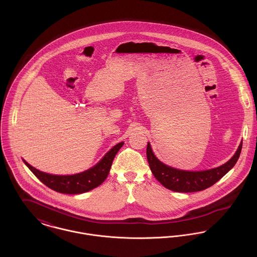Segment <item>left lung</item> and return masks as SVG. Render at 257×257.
<instances>
[{
	"instance_id": "left-lung-1",
	"label": "left lung",
	"mask_w": 257,
	"mask_h": 257,
	"mask_svg": "<svg viewBox=\"0 0 257 257\" xmlns=\"http://www.w3.org/2000/svg\"><path fill=\"white\" fill-rule=\"evenodd\" d=\"M242 147V142L237 147L233 156L219 167L201 170L189 171L177 169L160 161L152 151L149 143H147V161L154 177L165 188L181 193H191L205 190L218 182L236 163Z\"/></svg>"
}]
</instances>
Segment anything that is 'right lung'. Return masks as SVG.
<instances>
[{
	"label": "right lung",
	"mask_w": 257,
	"mask_h": 257,
	"mask_svg": "<svg viewBox=\"0 0 257 257\" xmlns=\"http://www.w3.org/2000/svg\"><path fill=\"white\" fill-rule=\"evenodd\" d=\"M123 144L124 143L121 142L111 147L103 158L91 168L71 175L49 174L35 168L25 159H23V161L37 178L48 188L62 194H82L97 188L106 180L110 172L112 160Z\"/></svg>",
	"instance_id": "1"
}]
</instances>
